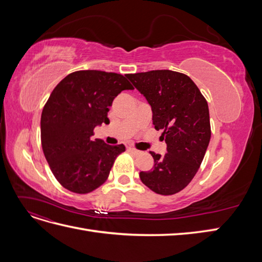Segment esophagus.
Here are the masks:
<instances>
[{"instance_id":"obj_1","label":"esophagus","mask_w":262,"mask_h":262,"mask_svg":"<svg viewBox=\"0 0 262 262\" xmlns=\"http://www.w3.org/2000/svg\"><path fill=\"white\" fill-rule=\"evenodd\" d=\"M129 150H130V152L134 153V154H139L140 153V150L137 149V148H134V147H129Z\"/></svg>"}]
</instances>
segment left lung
Masks as SVG:
<instances>
[{
    "instance_id": "1",
    "label": "left lung",
    "mask_w": 262,
    "mask_h": 262,
    "mask_svg": "<svg viewBox=\"0 0 262 262\" xmlns=\"http://www.w3.org/2000/svg\"><path fill=\"white\" fill-rule=\"evenodd\" d=\"M143 95L153 113L156 130L167 153L149 152L153 169L141 171L140 178L152 191L170 195L186 188L199 169L211 139L208 102L193 81L170 70L126 74Z\"/></svg>"
}]
</instances>
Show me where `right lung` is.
Instances as JSON below:
<instances>
[{"label": "right lung", "instance_id": "add662e5", "mask_svg": "<svg viewBox=\"0 0 262 262\" xmlns=\"http://www.w3.org/2000/svg\"><path fill=\"white\" fill-rule=\"evenodd\" d=\"M133 90L126 78L97 70L76 71L54 87L41 114V145L60 184L75 193H89L107 180L123 144L92 139L94 129L109 123L114 99Z\"/></svg>", "mask_w": 262, "mask_h": 262}]
</instances>
